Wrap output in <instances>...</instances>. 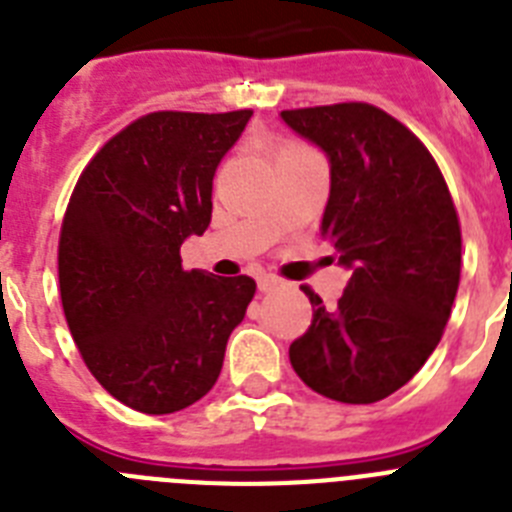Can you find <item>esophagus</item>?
I'll return each mask as SVG.
<instances>
[{
    "label": "esophagus",
    "mask_w": 512,
    "mask_h": 512,
    "mask_svg": "<svg viewBox=\"0 0 512 512\" xmlns=\"http://www.w3.org/2000/svg\"><path fill=\"white\" fill-rule=\"evenodd\" d=\"M279 284L277 277H259V289L261 292H269V289H274Z\"/></svg>",
    "instance_id": "obj_1"
}]
</instances>
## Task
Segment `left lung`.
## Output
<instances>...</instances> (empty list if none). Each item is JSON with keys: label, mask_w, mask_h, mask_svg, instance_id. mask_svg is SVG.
Masks as SVG:
<instances>
[{"label": "left lung", "mask_w": 512, "mask_h": 512, "mask_svg": "<svg viewBox=\"0 0 512 512\" xmlns=\"http://www.w3.org/2000/svg\"><path fill=\"white\" fill-rule=\"evenodd\" d=\"M330 158L323 238L351 269L336 307L310 287V328L289 346L297 377L330 400L369 405L408 384L446 328L461 277V225L418 135L366 102L284 110Z\"/></svg>", "instance_id": "left-lung-1"}]
</instances>
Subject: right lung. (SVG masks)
Instances as JSON below:
<instances>
[{"instance_id":"obj_1","label":"right lung","mask_w":512,"mask_h":512,"mask_svg":"<svg viewBox=\"0 0 512 512\" xmlns=\"http://www.w3.org/2000/svg\"><path fill=\"white\" fill-rule=\"evenodd\" d=\"M253 110L148 112L84 166L58 238L61 305L79 354L128 408H187L220 377L256 282L182 269L212 217V176Z\"/></svg>"}]
</instances>
